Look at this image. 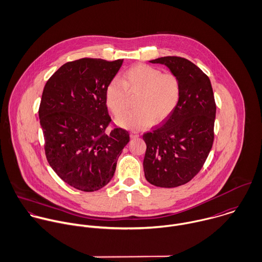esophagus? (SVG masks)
<instances>
[{"label":"esophagus","mask_w":262,"mask_h":262,"mask_svg":"<svg viewBox=\"0 0 262 262\" xmlns=\"http://www.w3.org/2000/svg\"><path fill=\"white\" fill-rule=\"evenodd\" d=\"M139 137H140V134H139L138 132H136V130L130 132V138H132V139H137V138H139Z\"/></svg>","instance_id":"esophagus-1"}]
</instances>
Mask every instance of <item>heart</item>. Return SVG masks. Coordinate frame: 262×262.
I'll return each instance as SVG.
<instances>
[{
	"label": "heart",
	"mask_w": 262,
	"mask_h": 262,
	"mask_svg": "<svg viewBox=\"0 0 262 262\" xmlns=\"http://www.w3.org/2000/svg\"><path fill=\"white\" fill-rule=\"evenodd\" d=\"M128 95H137L136 109L117 118V123L128 129H145L152 122L160 123L177 109L182 95L179 77L163 73L148 64H137L128 68L121 80L112 79L106 89V103L114 115H120L127 107Z\"/></svg>",
	"instance_id": "1"
}]
</instances>
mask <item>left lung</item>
<instances>
[{
    "label": "left lung",
    "mask_w": 262,
    "mask_h": 262,
    "mask_svg": "<svg viewBox=\"0 0 262 262\" xmlns=\"http://www.w3.org/2000/svg\"><path fill=\"white\" fill-rule=\"evenodd\" d=\"M150 62L166 65L179 77L182 95L163 124L143 135L145 177L156 187L176 188L189 183L209 155L216 104L209 77L188 59L166 56Z\"/></svg>",
    "instance_id": "obj_1"
}]
</instances>
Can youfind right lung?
I'll return each mask as SVG.
<instances>
[{"label": "right lung", "mask_w": 262, "mask_h": 262, "mask_svg": "<svg viewBox=\"0 0 262 262\" xmlns=\"http://www.w3.org/2000/svg\"><path fill=\"white\" fill-rule=\"evenodd\" d=\"M123 59L81 58L62 65L47 81L38 116L47 160L69 186L95 192L113 178L127 130L113 125L106 89Z\"/></svg>", "instance_id": "obj_1"}]
</instances>
